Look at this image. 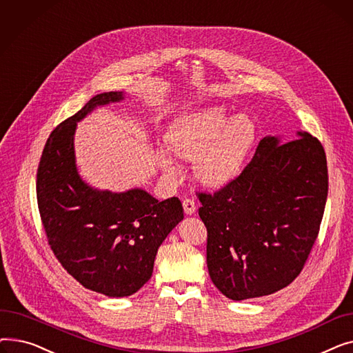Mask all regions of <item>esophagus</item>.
Masks as SVG:
<instances>
[{
  "instance_id": "1",
  "label": "esophagus",
  "mask_w": 353,
  "mask_h": 353,
  "mask_svg": "<svg viewBox=\"0 0 353 353\" xmlns=\"http://www.w3.org/2000/svg\"><path fill=\"white\" fill-rule=\"evenodd\" d=\"M183 209H184V213H186V214H193L197 209L196 201L193 199H184L183 200Z\"/></svg>"
}]
</instances>
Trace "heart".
<instances>
[{"mask_svg":"<svg viewBox=\"0 0 353 353\" xmlns=\"http://www.w3.org/2000/svg\"><path fill=\"white\" fill-rule=\"evenodd\" d=\"M254 124L246 116L229 120L223 108L210 107L177 120L167 134V144L180 159L194 161L197 179L209 188L233 180L254 141ZM159 163L167 176L179 173L169 152L160 150Z\"/></svg>","mask_w":353,"mask_h":353,"instance_id":"1","label":"heart"}]
</instances>
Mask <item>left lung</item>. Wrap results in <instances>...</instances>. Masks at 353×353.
Instances as JSON below:
<instances>
[{
  "mask_svg": "<svg viewBox=\"0 0 353 353\" xmlns=\"http://www.w3.org/2000/svg\"><path fill=\"white\" fill-rule=\"evenodd\" d=\"M326 197V154L316 137H263L234 180L213 194L199 193L214 286L245 301L290 285L318 237Z\"/></svg>",
  "mask_w": 353,
  "mask_h": 353,
  "instance_id": "1",
  "label": "left lung"
}]
</instances>
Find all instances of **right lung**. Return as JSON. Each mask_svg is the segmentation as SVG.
Returning a JSON list of instances; mask_svg holds the SVG:
<instances>
[{"instance_id":"add662e5","label":"right lung","mask_w":353,"mask_h":353,"mask_svg":"<svg viewBox=\"0 0 353 353\" xmlns=\"http://www.w3.org/2000/svg\"><path fill=\"white\" fill-rule=\"evenodd\" d=\"M123 99V91L101 92L55 127L37 172V201L51 250L74 279L108 298L130 296L148 282L160 245L184 217L177 197L159 201L143 189L99 190L80 177L77 123Z\"/></svg>"}]
</instances>
